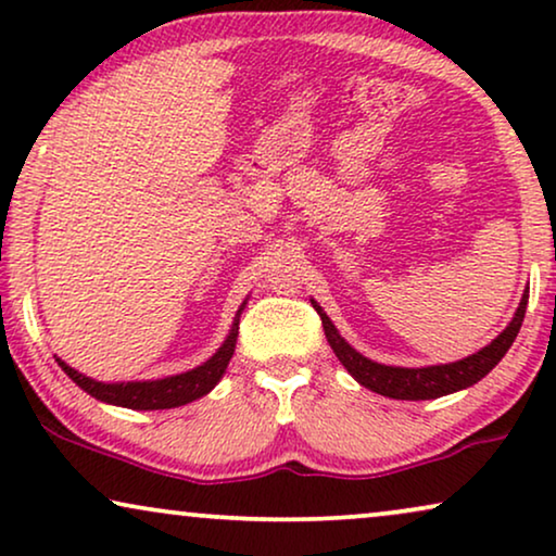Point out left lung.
Here are the masks:
<instances>
[{
	"label": "left lung",
	"mask_w": 556,
	"mask_h": 556,
	"mask_svg": "<svg viewBox=\"0 0 556 556\" xmlns=\"http://www.w3.org/2000/svg\"><path fill=\"white\" fill-rule=\"evenodd\" d=\"M527 299H529V291L523 293L511 324H508L489 346H483L481 352L470 354L460 362L438 364V367H420V369L387 367V364H377L367 359V356H362L356 349L346 344V339L341 337L337 326L329 321V316L324 314L321 306H316L314 303V308L318 311V316H321L326 339H329L333 354L339 356V362L344 364L346 371L356 379V382L364 384L371 392L384 394V397H392V400H435V397H443V394L466 390V387L481 382V379L489 375L501 359H504V354L508 352V346L514 344L516 333L521 329L523 314H527Z\"/></svg>",
	"instance_id": "obj_1"
}]
</instances>
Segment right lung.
Masks as SVG:
<instances>
[{
  "instance_id": "add662e5",
  "label": "right lung",
  "mask_w": 556,
  "mask_h": 556,
  "mask_svg": "<svg viewBox=\"0 0 556 556\" xmlns=\"http://www.w3.org/2000/svg\"><path fill=\"white\" fill-rule=\"evenodd\" d=\"M245 306V303H242ZM242 306L235 316L230 337L225 339V344L217 349L215 354L210 356L202 367H194L185 371V375H174V377H164V379H151V382H96L80 371H75L73 367H67L63 359H58L60 367L67 377L73 379L80 390H86L90 397L109 402V405H118V407H128V409H172V407H181L187 402H194L207 394L212 387H215L219 379H223L227 364L232 359L235 352V341H238V324H240V314Z\"/></svg>"
}]
</instances>
